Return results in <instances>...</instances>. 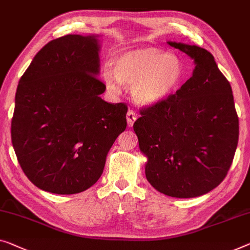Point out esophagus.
I'll return each mask as SVG.
<instances>
[{"label": "esophagus", "mask_w": 250, "mask_h": 250, "mask_svg": "<svg viewBox=\"0 0 250 250\" xmlns=\"http://www.w3.org/2000/svg\"><path fill=\"white\" fill-rule=\"evenodd\" d=\"M136 119H137V114H136L135 111L129 110L128 113H126V121H128V125L132 126L133 122L136 121Z\"/></svg>", "instance_id": "34e87169"}]
</instances>
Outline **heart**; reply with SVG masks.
<instances>
[{"label": "heart", "mask_w": 250, "mask_h": 250, "mask_svg": "<svg viewBox=\"0 0 250 250\" xmlns=\"http://www.w3.org/2000/svg\"><path fill=\"white\" fill-rule=\"evenodd\" d=\"M184 78L183 62L177 56L157 48L129 49L114 58L113 70L103 69L110 92L118 94L121 84L132 86V96L140 105H154L166 100Z\"/></svg>", "instance_id": "b5f03b06"}]
</instances>
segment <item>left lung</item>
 I'll return each instance as SVG.
<instances>
[{
  "label": "left lung",
  "mask_w": 250,
  "mask_h": 250,
  "mask_svg": "<svg viewBox=\"0 0 250 250\" xmlns=\"http://www.w3.org/2000/svg\"><path fill=\"white\" fill-rule=\"evenodd\" d=\"M169 46L194 59L192 77L161 103L140 111L133 130L147 157L149 183L163 194L188 199L217 188L231 166L239 138L232 89L211 53Z\"/></svg>",
  "instance_id": "8db88e82"
}]
</instances>
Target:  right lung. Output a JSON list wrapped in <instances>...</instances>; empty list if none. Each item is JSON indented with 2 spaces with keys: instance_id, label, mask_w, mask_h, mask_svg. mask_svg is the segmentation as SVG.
Masks as SVG:
<instances>
[{
  "instance_id": "obj_1",
  "label": "right lung",
  "mask_w": 250,
  "mask_h": 250,
  "mask_svg": "<svg viewBox=\"0 0 250 250\" xmlns=\"http://www.w3.org/2000/svg\"><path fill=\"white\" fill-rule=\"evenodd\" d=\"M98 37L51 40L19 81L12 145L25 176L46 192L76 194L94 185L125 130L128 106L100 96Z\"/></svg>"
}]
</instances>
